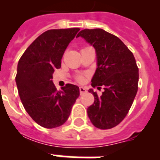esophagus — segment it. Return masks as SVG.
<instances>
[{"label": "esophagus", "mask_w": 160, "mask_h": 160, "mask_svg": "<svg viewBox=\"0 0 160 160\" xmlns=\"http://www.w3.org/2000/svg\"><path fill=\"white\" fill-rule=\"evenodd\" d=\"M86 92V89L84 87H80V95H82V94H85Z\"/></svg>", "instance_id": "34e87169"}]
</instances>
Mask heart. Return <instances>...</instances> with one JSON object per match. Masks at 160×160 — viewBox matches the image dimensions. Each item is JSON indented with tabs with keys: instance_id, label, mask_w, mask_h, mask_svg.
Masks as SVG:
<instances>
[{
	"instance_id": "1",
	"label": "heart",
	"mask_w": 160,
	"mask_h": 160,
	"mask_svg": "<svg viewBox=\"0 0 160 160\" xmlns=\"http://www.w3.org/2000/svg\"><path fill=\"white\" fill-rule=\"evenodd\" d=\"M84 48H85V47H84ZM75 80L77 81V82L81 83V82H83L84 80H85V76H84V75H76V76L75 77Z\"/></svg>"
}]
</instances>
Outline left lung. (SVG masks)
Listing matches in <instances>:
<instances>
[{"instance_id":"1","label":"left lung","mask_w":160,"mask_h":160,"mask_svg":"<svg viewBox=\"0 0 160 160\" xmlns=\"http://www.w3.org/2000/svg\"><path fill=\"white\" fill-rule=\"evenodd\" d=\"M81 36L95 47L97 69L91 86L104 91L95 97L87 109L88 116L96 128L108 129L120 123L128 114L138 91L139 68L131 51L117 36L102 29H85Z\"/></svg>"}]
</instances>
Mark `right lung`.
I'll list each match as a JSON object with an SVG mask.
<instances>
[{
  "mask_svg": "<svg viewBox=\"0 0 160 160\" xmlns=\"http://www.w3.org/2000/svg\"><path fill=\"white\" fill-rule=\"evenodd\" d=\"M79 28L49 30L26 49L18 62L16 82L24 108L34 121L46 129L62 125L80 95L79 87L66 84L58 91L54 71Z\"/></svg>",
  "mask_w": 160,
  "mask_h": 160,
  "instance_id": "add662e5",
  "label": "right lung"
}]
</instances>
